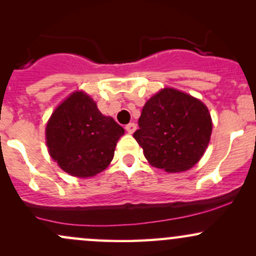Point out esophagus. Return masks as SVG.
Instances as JSON below:
<instances>
[{
	"instance_id": "1",
	"label": "esophagus",
	"mask_w": 256,
	"mask_h": 256,
	"mask_svg": "<svg viewBox=\"0 0 256 256\" xmlns=\"http://www.w3.org/2000/svg\"><path fill=\"white\" fill-rule=\"evenodd\" d=\"M126 128V131L128 132V134H134V131H136L137 125L134 124V122H130V124H128V125H126V128Z\"/></svg>"
}]
</instances>
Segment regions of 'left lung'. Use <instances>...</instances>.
Wrapping results in <instances>:
<instances>
[{
  "label": "left lung",
  "instance_id": "1",
  "mask_svg": "<svg viewBox=\"0 0 256 256\" xmlns=\"http://www.w3.org/2000/svg\"><path fill=\"white\" fill-rule=\"evenodd\" d=\"M134 137L152 166L168 173L190 170L204 156L213 122L201 100L164 88L146 102Z\"/></svg>",
  "mask_w": 256,
  "mask_h": 256
}]
</instances>
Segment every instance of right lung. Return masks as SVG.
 <instances>
[{
	"mask_svg": "<svg viewBox=\"0 0 256 256\" xmlns=\"http://www.w3.org/2000/svg\"><path fill=\"white\" fill-rule=\"evenodd\" d=\"M124 132L112 116L98 110L89 94L76 90L52 110L46 125V143L62 171L89 178L110 166Z\"/></svg>",
	"mask_w": 256,
	"mask_h": 256,
	"instance_id": "right-lung-1",
	"label": "right lung"
}]
</instances>
